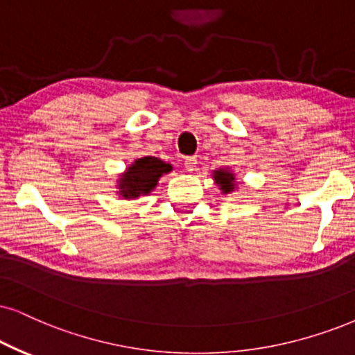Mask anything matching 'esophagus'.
I'll use <instances>...</instances> for the list:
<instances>
[{"instance_id":"34e87169","label":"esophagus","mask_w":355,"mask_h":355,"mask_svg":"<svg viewBox=\"0 0 355 355\" xmlns=\"http://www.w3.org/2000/svg\"><path fill=\"white\" fill-rule=\"evenodd\" d=\"M185 170L187 172H196L198 170V159L196 157H187L185 159Z\"/></svg>"}]
</instances>
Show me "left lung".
<instances>
[{
  "mask_svg": "<svg viewBox=\"0 0 355 355\" xmlns=\"http://www.w3.org/2000/svg\"><path fill=\"white\" fill-rule=\"evenodd\" d=\"M211 177H213L214 183L219 188V191L223 195H230V193H234L237 190V178L236 173L232 172L230 167H221L211 172Z\"/></svg>",
  "mask_w": 355,
  "mask_h": 355,
  "instance_id": "8db88e82",
  "label": "left lung"
}]
</instances>
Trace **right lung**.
Instances as JSON below:
<instances>
[{
	"instance_id": "right-lung-1",
	"label": "right lung",
	"mask_w": 355,
	"mask_h": 355,
	"mask_svg": "<svg viewBox=\"0 0 355 355\" xmlns=\"http://www.w3.org/2000/svg\"><path fill=\"white\" fill-rule=\"evenodd\" d=\"M172 170V164L164 162L159 157L146 155L136 159L116 180V195L123 200H136L150 195L160 177Z\"/></svg>"
}]
</instances>
